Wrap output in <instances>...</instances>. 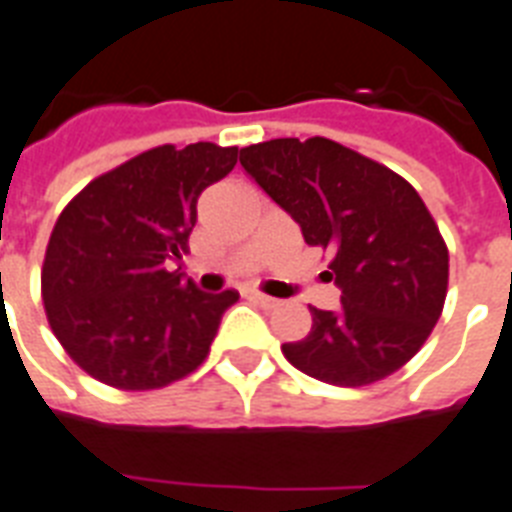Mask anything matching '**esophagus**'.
I'll list each match as a JSON object with an SVG mask.
<instances>
[{"label":"esophagus","instance_id":"obj_1","mask_svg":"<svg viewBox=\"0 0 512 512\" xmlns=\"http://www.w3.org/2000/svg\"><path fill=\"white\" fill-rule=\"evenodd\" d=\"M251 298L256 301V304H261L264 309H275V306H280V301L272 296H267V293H261V290H251Z\"/></svg>","mask_w":512,"mask_h":512}]
</instances>
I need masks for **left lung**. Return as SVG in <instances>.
I'll use <instances>...</instances> for the list:
<instances>
[{
  "instance_id": "obj_1",
  "label": "left lung",
  "mask_w": 512,
  "mask_h": 512,
  "mask_svg": "<svg viewBox=\"0 0 512 512\" xmlns=\"http://www.w3.org/2000/svg\"><path fill=\"white\" fill-rule=\"evenodd\" d=\"M243 169L330 253L341 309L309 306L312 330L282 343L290 365L333 386H370L404 367L439 322L449 251L418 190L325 137L240 150Z\"/></svg>"
}]
</instances>
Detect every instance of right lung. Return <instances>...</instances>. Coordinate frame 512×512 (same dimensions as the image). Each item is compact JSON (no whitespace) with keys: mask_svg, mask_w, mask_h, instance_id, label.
Returning <instances> with one entry per match:
<instances>
[{"mask_svg":"<svg viewBox=\"0 0 512 512\" xmlns=\"http://www.w3.org/2000/svg\"><path fill=\"white\" fill-rule=\"evenodd\" d=\"M237 147L161 145L92 179L57 216L42 267L52 333L105 386L150 391L203 365L235 290L203 293L166 261L187 253L198 198Z\"/></svg>","mask_w":512,"mask_h":512,"instance_id":"1","label":"right lung"}]
</instances>
